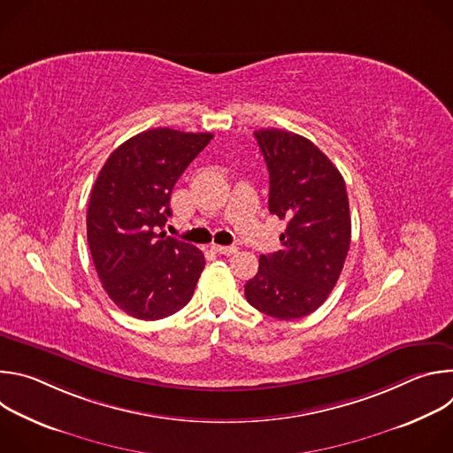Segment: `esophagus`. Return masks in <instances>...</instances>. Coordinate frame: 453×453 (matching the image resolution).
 Masks as SVG:
<instances>
[{"label": "esophagus", "instance_id": "obj_1", "mask_svg": "<svg viewBox=\"0 0 453 453\" xmlns=\"http://www.w3.org/2000/svg\"><path fill=\"white\" fill-rule=\"evenodd\" d=\"M215 252H219V254H226V256H229V254H234L238 249L234 247V245H213L211 247Z\"/></svg>", "mask_w": 453, "mask_h": 453}]
</instances>
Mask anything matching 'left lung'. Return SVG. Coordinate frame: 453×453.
I'll list each match as a JSON object with an SVG mask.
<instances>
[{
	"instance_id": "obj_1",
	"label": "left lung",
	"mask_w": 453,
	"mask_h": 453,
	"mask_svg": "<svg viewBox=\"0 0 453 453\" xmlns=\"http://www.w3.org/2000/svg\"><path fill=\"white\" fill-rule=\"evenodd\" d=\"M254 138L269 168V211L287 220L281 249L260 256L245 283L250 306L290 320L315 311L337 285L351 242L346 182L310 140L262 128Z\"/></svg>"
}]
</instances>
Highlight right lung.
<instances>
[{"label":"right lung","instance_id":"right-lung-1","mask_svg":"<svg viewBox=\"0 0 453 453\" xmlns=\"http://www.w3.org/2000/svg\"><path fill=\"white\" fill-rule=\"evenodd\" d=\"M210 133L159 127L121 143L102 166L88 208V243L104 290L143 320L188 304L204 271V254L166 236L175 182L210 143Z\"/></svg>","mask_w":453,"mask_h":453}]
</instances>
